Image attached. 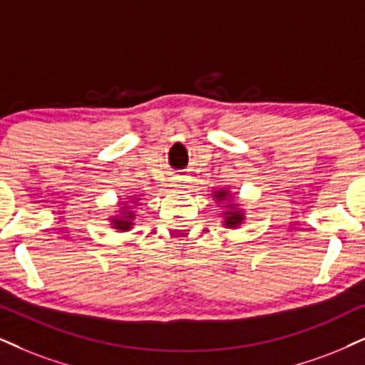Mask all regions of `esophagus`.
<instances>
[{
  "instance_id": "esophagus-1",
  "label": "esophagus",
  "mask_w": 365,
  "mask_h": 365,
  "mask_svg": "<svg viewBox=\"0 0 365 365\" xmlns=\"http://www.w3.org/2000/svg\"><path fill=\"white\" fill-rule=\"evenodd\" d=\"M183 183H185V182H183L182 178H178V183H177V185H178V187H183Z\"/></svg>"
}]
</instances>
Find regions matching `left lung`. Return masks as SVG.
Here are the masks:
<instances>
[{"instance_id": "obj_1", "label": "left lung", "mask_w": 365, "mask_h": 365, "mask_svg": "<svg viewBox=\"0 0 365 365\" xmlns=\"http://www.w3.org/2000/svg\"><path fill=\"white\" fill-rule=\"evenodd\" d=\"M214 197H215V200L222 202V200H227L230 195H229L227 190H224V188H222V190L214 192ZM227 207L230 209V207H237V204H227ZM242 220H244V214L241 210L230 209L227 212H224V225H225V227H229V229L237 227V225L242 224Z\"/></svg>"}]
</instances>
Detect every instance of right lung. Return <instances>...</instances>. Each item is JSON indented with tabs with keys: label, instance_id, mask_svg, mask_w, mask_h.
<instances>
[{
	"label": "right lung",
	"instance_id": "obj_1",
	"mask_svg": "<svg viewBox=\"0 0 365 365\" xmlns=\"http://www.w3.org/2000/svg\"><path fill=\"white\" fill-rule=\"evenodd\" d=\"M133 200H138L136 197H131ZM131 200V202H133ZM129 204V202H128ZM128 204H124V207L121 209V215H116V217H113V227L114 229H118V230H129L131 229V225H133V219H135V210H131V205H128Z\"/></svg>",
	"mask_w": 365,
	"mask_h": 365
}]
</instances>
